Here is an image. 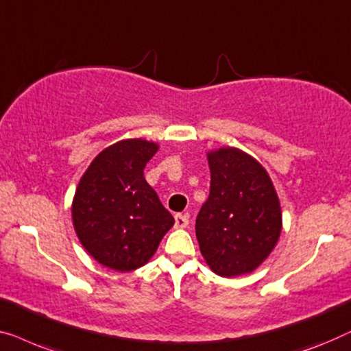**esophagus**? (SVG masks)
<instances>
[{
  "mask_svg": "<svg viewBox=\"0 0 351 351\" xmlns=\"http://www.w3.org/2000/svg\"><path fill=\"white\" fill-rule=\"evenodd\" d=\"M187 224H189V219H187L186 215H181V213L175 215V227H176V229H184V227H187Z\"/></svg>",
  "mask_w": 351,
  "mask_h": 351,
  "instance_id": "esophagus-1",
  "label": "esophagus"
}]
</instances>
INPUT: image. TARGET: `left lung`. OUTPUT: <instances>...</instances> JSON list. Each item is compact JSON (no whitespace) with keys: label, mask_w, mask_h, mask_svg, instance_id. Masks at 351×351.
<instances>
[{"label":"left lung","mask_w":351,"mask_h":351,"mask_svg":"<svg viewBox=\"0 0 351 351\" xmlns=\"http://www.w3.org/2000/svg\"><path fill=\"white\" fill-rule=\"evenodd\" d=\"M210 195L197 215L200 253L216 275L251 274L281 234V206L267 170L237 147L206 152Z\"/></svg>","instance_id":"obj_1"}]
</instances>
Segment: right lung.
Returning a JSON list of instances; mask_svg holds the SVG:
<instances>
[{"mask_svg":"<svg viewBox=\"0 0 351 351\" xmlns=\"http://www.w3.org/2000/svg\"><path fill=\"white\" fill-rule=\"evenodd\" d=\"M159 149L154 141L128 138L108 146L88 165L71 205L84 250L117 272L145 265L175 224L147 184L143 170Z\"/></svg>","mask_w":351,"mask_h":351,"instance_id":"1","label":"right lung"}]
</instances>
